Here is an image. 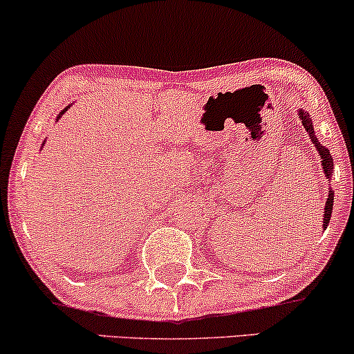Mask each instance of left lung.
I'll return each instance as SVG.
<instances>
[{
    "mask_svg": "<svg viewBox=\"0 0 354 354\" xmlns=\"http://www.w3.org/2000/svg\"><path fill=\"white\" fill-rule=\"evenodd\" d=\"M299 120H301V123L304 128H306L308 135L311 136V141L313 145L316 146V149H318L319 153V158H321V166H323L324 169V174H326L328 180H331V174H333V158L330 154V149H326L324 146H321L318 143V138L315 136V129H313V121L308 113H304L303 109H299ZM333 198H335V193H333L331 188H330V193H328V198H326V205H324V218H323V228H326L328 223H330V218H331V213H333Z\"/></svg>",
    "mask_w": 354,
    "mask_h": 354,
    "instance_id": "1",
    "label": "left lung"
}]
</instances>
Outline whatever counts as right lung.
<instances>
[{
  "label": "right lung",
  "instance_id": "1",
  "mask_svg": "<svg viewBox=\"0 0 354 354\" xmlns=\"http://www.w3.org/2000/svg\"><path fill=\"white\" fill-rule=\"evenodd\" d=\"M68 108H70V106H68ZM68 108H64V109H63V111H61V113H59V116H58V120H59V118H61V115H63V113H66V109H68ZM43 145H44V143H43Z\"/></svg>",
  "mask_w": 354,
  "mask_h": 354
}]
</instances>
